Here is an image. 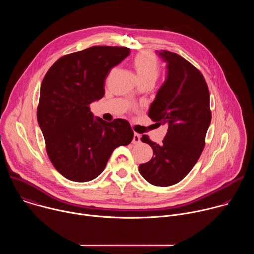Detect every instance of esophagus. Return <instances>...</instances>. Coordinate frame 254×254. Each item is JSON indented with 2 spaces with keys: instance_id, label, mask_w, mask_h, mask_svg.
<instances>
[{
  "instance_id": "34e87169",
  "label": "esophagus",
  "mask_w": 254,
  "mask_h": 254,
  "mask_svg": "<svg viewBox=\"0 0 254 254\" xmlns=\"http://www.w3.org/2000/svg\"><path fill=\"white\" fill-rule=\"evenodd\" d=\"M140 142V135L136 132L133 133V137H132V143L136 144V143H139Z\"/></svg>"
}]
</instances>
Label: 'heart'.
I'll return each instance as SVG.
<instances>
[{
  "label": "heart",
  "instance_id": "b5f03b06",
  "mask_svg": "<svg viewBox=\"0 0 254 254\" xmlns=\"http://www.w3.org/2000/svg\"><path fill=\"white\" fill-rule=\"evenodd\" d=\"M132 63L138 82L152 81L155 83L160 73V68L153 54L150 52H140L134 57Z\"/></svg>",
  "mask_w": 254,
  "mask_h": 254
}]
</instances>
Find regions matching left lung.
<instances>
[{
    "label": "left lung",
    "instance_id": "8db88e82",
    "mask_svg": "<svg viewBox=\"0 0 254 254\" xmlns=\"http://www.w3.org/2000/svg\"><path fill=\"white\" fill-rule=\"evenodd\" d=\"M157 54L166 63V79L148 115L168 130L162 144L141 136L154 155L138 171L150 184L168 187L183 180L201 156L211 123L210 95L202 73L189 61L166 50Z\"/></svg>",
    "mask_w": 254,
    "mask_h": 254
}]
</instances>
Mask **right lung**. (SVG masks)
<instances>
[{"label":"right lung","mask_w":254,"mask_h":254,"mask_svg":"<svg viewBox=\"0 0 254 254\" xmlns=\"http://www.w3.org/2000/svg\"><path fill=\"white\" fill-rule=\"evenodd\" d=\"M128 55L126 47L93 46L59 58L44 76L37 120L51 163L68 180L95 179L114 150L132 140L127 121L104 122L89 107L103 97L112 68Z\"/></svg>","instance_id":"right-lung-1"}]
</instances>
